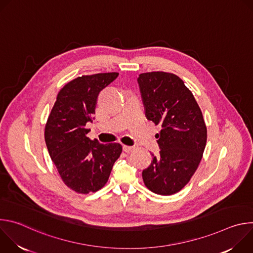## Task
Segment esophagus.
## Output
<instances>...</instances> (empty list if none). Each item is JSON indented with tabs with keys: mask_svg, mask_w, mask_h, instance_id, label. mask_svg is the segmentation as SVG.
Masks as SVG:
<instances>
[{
	"mask_svg": "<svg viewBox=\"0 0 253 253\" xmlns=\"http://www.w3.org/2000/svg\"><path fill=\"white\" fill-rule=\"evenodd\" d=\"M134 149H135V147H134V146H127V145H123V150H124L126 153H130V152H132Z\"/></svg>",
	"mask_w": 253,
	"mask_h": 253,
	"instance_id": "34e87169",
	"label": "esophagus"
}]
</instances>
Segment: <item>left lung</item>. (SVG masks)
I'll list each match as a JSON object with an SVG mask.
<instances>
[{
	"instance_id": "1",
	"label": "left lung",
	"mask_w": 253,
	"mask_h": 253,
	"mask_svg": "<svg viewBox=\"0 0 253 253\" xmlns=\"http://www.w3.org/2000/svg\"><path fill=\"white\" fill-rule=\"evenodd\" d=\"M147 120L160 124L159 154L142 171L146 187L160 195L181 190L196 171L206 145L207 129L191 91L178 76L165 72L137 78Z\"/></svg>"
}]
</instances>
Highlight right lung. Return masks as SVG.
I'll return each mask as SVG.
<instances>
[{
	"label": "right lung",
	"instance_id": "obj_1",
	"mask_svg": "<svg viewBox=\"0 0 253 253\" xmlns=\"http://www.w3.org/2000/svg\"><path fill=\"white\" fill-rule=\"evenodd\" d=\"M118 73L82 76L59 92L45 128V141L52 161L64 183L78 193L101 189L122 152L119 143L101 144L87 137L102 89Z\"/></svg>",
	"mask_w": 253,
	"mask_h": 253
}]
</instances>
